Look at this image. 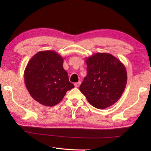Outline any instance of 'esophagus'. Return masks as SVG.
I'll return each mask as SVG.
<instances>
[{
    "label": "esophagus",
    "instance_id": "1",
    "mask_svg": "<svg viewBox=\"0 0 151 151\" xmlns=\"http://www.w3.org/2000/svg\"><path fill=\"white\" fill-rule=\"evenodd\" d=\"M81 83V81L78 82V83H75V87H76V88L78 87V86H80Z\"/></svg>",
    "mask_w": 151,
    "mask_h": 151
}]
</instances>
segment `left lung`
<instances>
[{
	"mask_svg": "<svg viewBox=\"0 0 151 151\" xmlns=\"http://www.w3.org/2000/svg\"><path fill=\"white\" fill-rule=\"evenodd\" d=\"M87 75L80 91L92 106L104 109L118 101L126 87V68L109 53L98 52L86 58Z\"/></svg>",
	"mask_w": 151,
	"mask_h": 151,
	"instance_id": "1",
	"label": "left lung"
}]
</instances>
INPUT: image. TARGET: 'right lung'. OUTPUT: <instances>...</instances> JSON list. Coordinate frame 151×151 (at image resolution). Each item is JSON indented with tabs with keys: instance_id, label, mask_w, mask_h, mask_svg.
Segmentation results:
<instances>
[{
	"instance_id": "add662e5",
	"label": "right lung",
	"mask_w": 151,
	"mask_h": 151,
	"mask_svg": "<svg viewBox=\"0 0 151 151\" xmlns=\"http://www.w3.org/2000/svg\"><path fill=\"white\" fill-rule=\"evenodd\" d=\"M64 58L53 50L40 51L31 58L24 70L26 87L33 99L47 106L63 100L68 91L75 87L63 68Z\"/></svg>"
}]
</instances>
